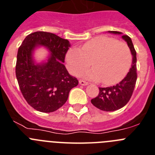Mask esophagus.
<instances>
[{
	"mask_svg": "<svg viewBox=\"0 0 155 155\" xmlns=\"http://www.w3.org/2000/svg\"><path fill=\"white\" fill-rule=\"evenodd\" d=\"M79 84H80L81 85H84V86H85V85H87V84H88V82L80 80V81H79Z\"/></svg>",
	"mask_w": 155,
	"mask_h": 155,
	"instance_id": "1",
	"label": "esophagus"
}]
</instances>
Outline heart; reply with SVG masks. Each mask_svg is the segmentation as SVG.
<instances>
[{"mask_svg":"<svg viewBox=\"0 0 155 155\" xmlns=\"http://www.w3.org/2000/svg\"><path fill=\"white\" fill-rule=\"evenodd\" d=\"M91 64L84 74L86 78L102 81L105 84L120 81L130 67V50L124 42L107 36H98L81 46L71 48L66 54L68 71L78 76Z\"/></svg>","mask_w":155,"mask_h":155,"instance_id":"1","label":"heart"}]
</instances>
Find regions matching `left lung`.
Returning <instances> with one entry per match:
<instances>
[{
  "instance_id": "1",
  "label": "left lung",
  "mask_w": 155,
  "mask_h": 155,
  "mask_svg": "<svg viewBox=\"0 0 155 155\" xmlns=\"http://www.w3.org/2000/svg\"><path fill=\"white\" fill-rule=\"evenodd\" d=\"M109 33L122 35V39L127 42L133 56L132 64L128 73L121 81L116 85L107 87H99V93L91 102L100 110L113 112L118 110L127 105L132 96L137 81V53L131 39L120 31H109Z\"/></svg>"
}]
</instances>
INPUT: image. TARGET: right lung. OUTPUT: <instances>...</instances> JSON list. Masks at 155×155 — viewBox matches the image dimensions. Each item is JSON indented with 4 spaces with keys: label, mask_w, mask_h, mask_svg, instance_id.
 Returning a JSON list of instances; mask_svg holds the SVG:
<instances>
[{
    "label": "right lung",
    "mask_w": 155,
    "mask_h": 155,
    "mask_svg": "<svg viewBox=\"0 0 155 155\" xmlns=\"http://www.w3.org/2000/svg\"><path fill=\"white\" fill-rule=\"evenodd\" d=\"M49 51L44 61L34 56L39 47ZM69 41L50 32L35 31L25 37L17 55L15 73L25 99L35 110L52 113L64 105L69 92L78 84L64 66Z\"/></svg>",
    "instance_id": "add662e5"
}]
</instances>
